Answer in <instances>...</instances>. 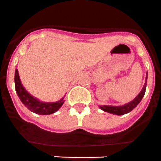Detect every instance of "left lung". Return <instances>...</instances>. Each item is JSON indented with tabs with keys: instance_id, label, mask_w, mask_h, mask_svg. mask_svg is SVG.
Segmentation results:
<instances>
[{
	"instance_id": "left-lung-1",
	"label": "left lung",
	"mask_w": 161,
	"mask_h": 161,
	"mask_svg": "<svg viewBox=\"0 0 161 161\" xmlns=\"http://www.w3.org/2000/svg\"><path fill=\"white\" fill-rule=\"evenodd\" d=\"M146 83H147V74H146V82H145L144 86H143L142 89L140 92V93L137 95L136 97L130 103H127V104L124 105V106H100V109H103L105 112L109 113V114H115V115H124L128 113L131 112V110L135 109L138 103L141 102L142 98H143L146 92Z\"/></svg>"
}]
</instances>
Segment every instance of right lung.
<instances>
[{
  "mask_svg": "<svg viewBox=\"0 0 161 161\" xmlns=\"http://www.w3.org/2000/svg\"><path fill=\"white\" fill-rule=\"evenodd\" d=\"M15 87L19 98L24 104V106L30 111L36 114L49 115V114H54L59 109V108L63 106L64 103L63 101L64 98L55 103H45V102H41L37 98H34L33 95H31L27 92L22 84L17 69H15Z\"/></svg>",
  "mask_w": 161,
  "mask_h": 161,
  "instance_id": "right-lung-1",
  "label": "right lung"
}]
</instances>
